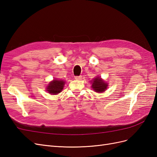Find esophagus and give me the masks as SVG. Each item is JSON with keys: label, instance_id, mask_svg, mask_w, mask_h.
<instances>
[{"label": "esophagus", "instance_id": "1", "mask_svg": "<svg viewBox=\"0 0 157 157\" xmlns=\"http://www.w3.org/2000/svg\"><path fill=\"white\" fill-rule=\"evenodd\" d=\"M82 78V76H77V77H75L76 80H81Z\"/></svg>", "mask_w": 157, "mask_h": 157}]
</instances>
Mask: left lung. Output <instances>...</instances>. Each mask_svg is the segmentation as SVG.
<instances>
[{"instance_id":"1","label":"left lung","mask_w":157,"mask_h":157,"mask_svg":"<svg viewBox=\"0 0 157 157\" xmlns=\"http://www.w3.org/2000/svg\"><path fill=\"white\" fill-rule=\"evenodd\" d=\"M92 88L95 92L98 93L103 92L105 90H106L108 86V84L99 77L95 78L92 82Z\"/></svg>"}]
</instances>
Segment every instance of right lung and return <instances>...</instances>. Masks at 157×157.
<instances>
[{
    "mask_svg": "<svg viewBox=\"0 0 157 157\" xmlns=\"http://www.w3.org/2000/svg\"><path fill=\"white\" fill-rule=\"evenodd\" d=\"M65 83V82L62 80L54 79L47 86L46 91L50 94H58L62 91Z\"/></svg>",
    "mask_w": 157,
    "mask_h": 157,
    "instance_id": "right-lung-1",
    "label": "right lung"
}]
</instances>
